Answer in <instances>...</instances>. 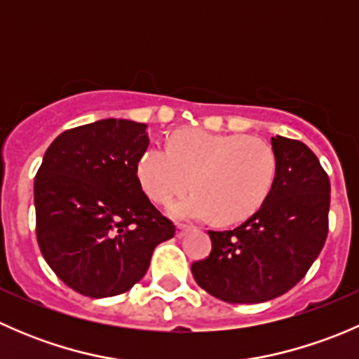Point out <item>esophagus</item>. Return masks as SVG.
I'll return each mask as SVG.
<instances>
[{"mask_svg": "<svg viewBox=\"0 0 359 359\" xmlns=\"http://www.w3.org/2000/svg\"><path fill=\"white\" fill-rule=\"evenodd\" d=\"M189 231H191V227H189V226H184V224H180V226L177 227V238L186 236V234L189 233Z\"/></svg>", "mask_w": 359, "mask_h": 359, "instance_id": "esophagus-1", "label": "esophagus"}]
</instances>
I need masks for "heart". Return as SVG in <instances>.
Instances as JSON below:
<instances>
[{"label": "heart", "instance_id": "1", "mask_svg": "<svg viewBox=\"0 0 359 359\" xmlns=\"http://www.w3.org/2000/svg\"><path fill=\"white\" fill-rule=\"evenodd\" d=\"M278 161L262 139L240 133L179 130L168 147L151 146L137 163V177L159 205L193 194L172 206L179 219H210L234 224L252 217L273 189Z\"/></svg>", "mask_w": 359, "mask_h": 359}]
</instances>
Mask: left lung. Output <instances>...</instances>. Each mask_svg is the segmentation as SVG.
<instances>
[{
	"label": "left lung",
	"mask_w": 359,
	"mask_h": 359,
	"mask_svg": "<svg viewBox=\"0 0 359 359\" xmlns=\"http://www.w3.org/2000/svg\"><path fill=\"white\" fill-rule=\"evenodd\" d=\"M278 172L264 205L231 231H208L212 252L191 266L205 292L229 304H259L295 287L328 234L330 179L300 140L271 139Z\"/></svg>",
	"instance_id": "1"
}]
</instances>
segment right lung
I'll return each instance as SVG.
<instances>
[{
    "label": "right lung",
    "mask_w": 359,
    "mask_h": 359,
    "mask_svg": "<svg viewBox=\"0 0 359 359\" xmlns=\"http://www.w3.org/2000/svg\"><path fill=\"white\" fill-rule=\"evenodd\" d=\"M147 125L100 119L60 133L34 179L36 240L53 273L81 295L102 299L140 281L156 245L175 226L146 193L137 163Z\"/></svg>",
    "instance_id": "add662e5"
}]
</instances>
